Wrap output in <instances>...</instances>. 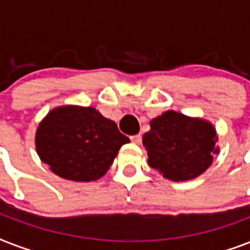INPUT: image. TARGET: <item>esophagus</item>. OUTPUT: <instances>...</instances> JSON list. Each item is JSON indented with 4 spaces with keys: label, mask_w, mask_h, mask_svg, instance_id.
Listing matches in <instances>:
<instances>
[{
    "label": "esophagus",
    "mask_w": 250,
    "mask_h": 250,
    "mask_svg": "<svg viewBox=\"0 0 250 250\" xmlns=\"http://www.w3.org/2000/svg\"><path fill=\"white\" fill-rule=\"evenodd\" d=\"M141 140H143L141 135H133V136H131V141H132L133 144H140Z\"/></svg>",
    "instance_id": "obj_1"
}]
</instances>
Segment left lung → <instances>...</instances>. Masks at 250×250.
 I'll return each instance as SVG.
<instances>
[{
    "instance_id": "1",
    "label": "left lung",
    "mask_w": 250,
    "mask_h": 250,
    "mask_svg": "<svg viewBox=\"0 0 250 250\" xmlns=\"http://www.w3.org/2000/svg\"><path fill=\"white\" fill-rule=\"evenodd\" d=\"M217 141L210 122L174 110L152 119L150 131L143 137L149 166L174 182L190 180L205 172L213 164V154L219 152Z\"/></svg>"
}]
</instances>
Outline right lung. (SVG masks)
Returning <instances> with one entry per match:
<instances>
[{
	"mask_svg": "<svg viewBox=\"0 0 250 250\" xmlns=\"http://www.w3.org/2000/svg\"><path fill=\"white\" fill-rule=\"evenodd\" d=\"M36 152L61 178L92 182L102 178L129 139L94 107L64 105L49 111L37 127Z\"/></svg>",
	"mask_w": 250,
	"mask_h": 250,
	"instance_id": "add662e5",
	"label": "right lung"
}]
</instances>
